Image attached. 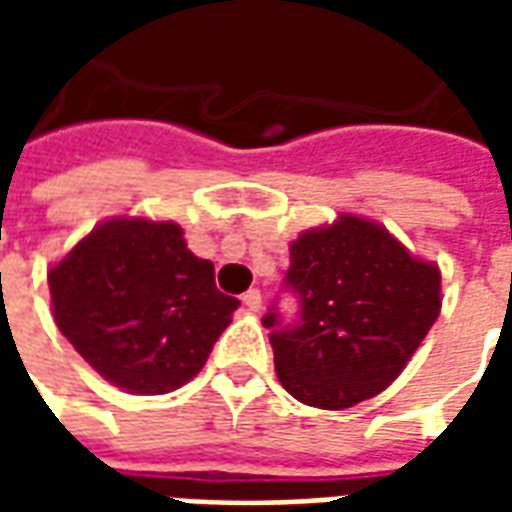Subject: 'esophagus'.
I'll use <instances>...</instances> for the list:
<instances>
[{"label": "esophagus", "instance_id": "obj_1", "mask_svg": "<svg viewBox=\"0 0 512 512\" xmlns=\"http://www.w3.org/2000/svg\"><path fill=\"white\" fill-rule=\"evenodd\" d=\"M244 307L249 312H260V307H263V296H260V290H257V288L246 290V293H244Z\"/></svg>", "mask_w": 512, "mask_h": 512}]
</instances>
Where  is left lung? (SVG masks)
Wrapping results in <instances>:
<instances>
[{
	"mask_svg": "<svg viewBox=\"0 0 512 512\" xmlns=\"http://www.w3.org/2000/svg\"><path fill=\"white\" fill-rule=\"evenodd\" d=\"M285 288L299 296V321L282 323L274 307L263 318L279 384L329 411L384 392L441 310L439 266L351 213L290 244Z\"/></svg>",
	"mask_w": 512,
	"mask_h": 512,
	"instance_id": "8db88e82",
	"label": "left lung"
}]
</instances>
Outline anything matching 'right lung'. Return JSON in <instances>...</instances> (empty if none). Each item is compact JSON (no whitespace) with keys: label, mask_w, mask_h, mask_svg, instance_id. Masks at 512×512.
<instances>
[{"label":"right lung","mask_w":512,"mask_h":512,"mask_svg":"<svg viewBox=\"0 0 512 512\" xmlns=\"http://www.w3.org/2000/svg\"><path fill=\"white\" fill-rule=\"evenodd\" d=\"M49 290L68 343L131 395H167L191 381L238 310L180 224L131 216L84 235L49 271Z\"/></svg>","instance_id":"1"}]
</instances>
